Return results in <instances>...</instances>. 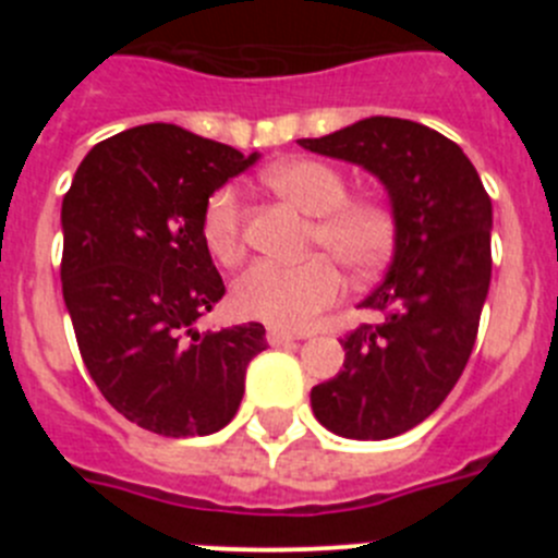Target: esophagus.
<instances>
[{"label":"esophagus","mask_w":558,"mask_h":558,"mask_svg":"<svg viewBox=\"0 0 558 558\" xmlns=\"http://www.w3.org/2000/svg\"><path fill=\"white\" fill-rule=\"evenodd\" d=\"M293 340H299L293 332H284V329H268L270 347H290Z\"/></svg>","instance_id":"1"}]
</instances>
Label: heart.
Wrapping results in <instances>:
<instances>
[{
	"label": "heart",
	"instance_id": "obj_1",
	"mask_svg": "<svg viewBox=\"0 0 558 558\" xmlns=\"http://www.w3.org/2000/svg\"><path fill=\"white\" fill-rule=\"evenodd\" d=\"M263 184L304 215H313L310 248L327 251L352 276L377 274L393 254L397 215L391 204L374 195L347 198L343 172L327 161H279L263 172ZM201 236L218 263L234 265L243 256V204L234 186H220L206 198ZM331 260L318 254L299 265L254 263L236 276L231 307L236 315L270 327H313L343 293V276Z\"/></svg>",
	"mask_w": 558,
	"mask_h": 558
}]
</instances>
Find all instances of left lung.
<instances>
[{
	"label": "left lung",
	"mask_w": 558,
	"mask_h": 558,
	"mask_svg": "<svg viewBox=\"0 0 558 558\" xmlns=\"http://www.w3.org/2000/svg\"><path fill=\"white\" fill-rule=\"evenodd\" d=\"M299 145L366 167L397 215L391 268L360 304L379 322L340 340L343 372L310 393L327 430L393 438L445 402L475 347L492 279V198L456 142L411 120L368 117Z\"/></svg>",
	"instance_id": "left-lung-1"
}]
</instances>
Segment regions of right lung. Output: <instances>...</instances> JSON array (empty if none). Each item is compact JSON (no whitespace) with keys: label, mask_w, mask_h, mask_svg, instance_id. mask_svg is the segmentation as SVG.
I'll return each mask as SVG.
<instances>
[{"label":"right lung","mask_w":558,"mask_h":558,"mask_svg":"<svg viewBox=\"0 0 558 558\" xmlns=\"http://www.w3.org/2000/svg\"><path fill=\"white\" fill-rule=\"evenodd\" d=\"M256 159L153 122L92 147L63 195L61 282L81 357L108 405L159 436L229 425L268 347L256 322L192 327L226 293L201 211Z\"/></svg>","instance_id":"obj_1"}]
</instances>
